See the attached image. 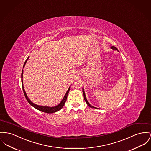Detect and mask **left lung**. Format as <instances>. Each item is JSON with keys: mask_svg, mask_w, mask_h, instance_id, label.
I'll return each instance as SVG.
<instances>
[{"mask_svg": "<svg viewBox=\"0 0 151 151\" xmlns=\"http://www.w3.org/2000/svg\"><path fill=\"white\" fill-rule=\"evenodd\" d=\"M111 49H113V50H117L118 51V49L116 47H114V46H111ZM82 92H83V97H84V100L85 101H86V104H88V105L89 106H90L91 108H95V109H98V108H96V107H94V106H93L92 105H91V104L89 103V102H88V101L87 100V99H86V96H85V91H84V89H83V88H82Z\"/></svg>", "mask_w": 151, "mask_h": 151, "instance_id": "8db88e82", "label": "left lung"}]
</instances>
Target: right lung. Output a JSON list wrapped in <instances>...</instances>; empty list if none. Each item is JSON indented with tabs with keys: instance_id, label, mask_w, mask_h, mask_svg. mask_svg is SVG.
<instances>
[{
	"instance_id": "obj_1",
	"label": "right lung",
	"mask_w": 151,
	"mask_h": 151,
	"mask_svg": "<svg viewBox=\"0 0 151 151\" xmlns=\"http://www.w3.org/2000/svg\"><path fill=\"white\" fill-rule=\"evenodd\" d=\"M29 56L27 57V60L24 62V65H23V68H24L25 65H26V63L27 60H29ZM23 70H22V74H21V80H22V85L23 91V93H24V96H25V97H26V100H27V101H28V102L32 106H33V107L35 108V109H38V111H41L45 112V113H55V112H56V111H60V109L63 108V106H64V105H65V104L66 101L67 100V97H68V93H69V91H70V86L69 88V89H68V90L66 91V94H65L64 97L63 98V99L60 101V103L58 105H56V106H52V107H50V106H40V105H37V104L33 103L32 102H31V101L29 99V98L28 97V96H27V94H26V91H25V90H24V86H23Z\"/></svg>"
}]
</instances>
